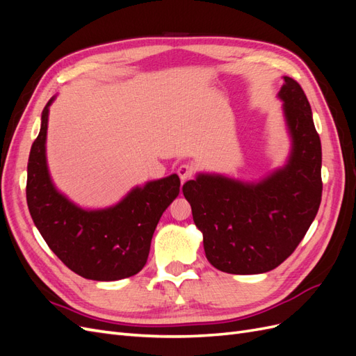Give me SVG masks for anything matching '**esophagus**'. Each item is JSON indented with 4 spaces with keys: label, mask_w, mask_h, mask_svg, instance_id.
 Segmentation results:
<instances>
[{
    "label": "esophagus",
    "mask_w": 356,
    "mask_h": 356,
    "mask_svg": "<svg viewBox=\"0 0 356 356\" xmlns=\"http://www.w3.org/2000/svg\"><path fill=\"white\" fill-rule=\"evenodd\" d=\"M177 174L179 175L181 181L184 182V181H187L188 178H191L193 174H195V166L190 165V163L181 165V166H178V169H177Z\"/></svg>",
    "instance_id": "esophagus-1"
}]
</instances>
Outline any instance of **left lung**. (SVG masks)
<instances>
[{
    "instance_id": "left-lung-1",
    "label": "left lung",
    "mask_w": 356,
    "mask_h": 356,
    "mask_svg": "<svg viewBox=\"0 0 356 356\" xmlns=\"http://www.w3.org/2000/svg\"><path fill=\"white\" fill-rule=\"evenodd\" d=\"M277 96L293 143L284 168L258 182L199 174L182 186L208 261L225 273L273 270L294 252L319 209L322 149L310 104L289 77Z\"/></svg>"
}]
</instances>
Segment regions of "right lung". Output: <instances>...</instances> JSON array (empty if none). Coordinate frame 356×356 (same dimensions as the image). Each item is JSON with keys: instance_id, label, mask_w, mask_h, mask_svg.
<instances>
[{"instance_id": "right-lung-1", "label": "right lung", "mask_w": 356, "mask_h": 356, "mask_svg": "<svg viewBox=\"0 0 356 356\" xmlns=\"http://www.w3.org/2000/svg\"><path fill=\"white\" fill-rule=\"evenodd\" d=\"M28 160L26 202L50 250L74 273L92 281H118L143 270L161 213L179 195L177 174L135 187L114 207L88 211L53 186L46 160L49 106Z\"/></svg>"}]
</instances>
